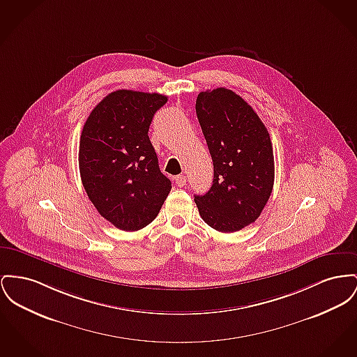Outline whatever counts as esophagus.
<instances>
[{
	"label": "esophagus",
	"instance_id": "esophagus-1",
	"mask_svg": "<svg viewBox=\"0 0 357 357\" xmlns=\"http://www.w3.org/2000/svg\"><path fill=\"white\" fill-rule=\"evenodd\" d=\"M186 182H188V178H186L185 175H176V176H175V183H176L179 188L186 186Z\"/></svg>",
	"mask_w": 357,
	"mask_h": 357
}]
</instances>
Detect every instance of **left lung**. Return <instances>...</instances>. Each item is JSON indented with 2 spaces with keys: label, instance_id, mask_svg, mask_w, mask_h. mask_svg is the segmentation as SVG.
<instances>
[{
  "label": "left lung",
  "instance_id": "obj_1",
  "mask_svg": "<svg viewBox=\"0 0 357 357\" xmlns=\"http://www.w3.org/2000/svg\"><path fill=\"white\" fill-rule=\"evenodd\" d=\"M195 112L214 176L209 191L194 201L213 229L240 231L257 220L273 192L270 133L251 106L225 87L199 93Z\"/></svg>",
  "mask_w": 357,
  "mask_h": 357
}]
</instances>
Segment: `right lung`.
<instances>
[{"instance_id":"right-lung-1","label":"right lung","mask_w":357,"mask_h":357,"mask_svg":"<svg viewBox=\"0 0 357 357\" xmlns=\"http://www.w3.org/2000/svg\"><path fill=\"white\" fill-rule=\"evenodd\" d=\"M167 102L158 93L117 90L89 114L79 142V172L89 199L121 231L151 224L171 181L148 137L153 114Z\"/></svg>"}]
</instances>
